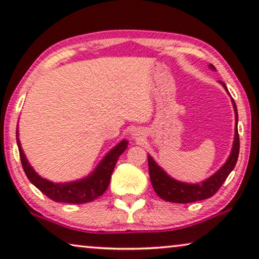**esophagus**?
<instances>
[{
  "instance_id": "esophagus-1",
  "label": "esophagus",
  "mask_w": 259,
  "mask_h": 259,
  "mask_svg": "<svg viewBox=\"0 0 259 259\" xmlns=\"http://www.w3.org/2000/svg\"><path fill=\"white\" fill-rule=\"evenodd\" d=\"M142 135H143V133H141V131H139V130H135L134 133H133V137L135 139H141L142 138Z\"/></svg>"
}]
</instances>
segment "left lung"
<instances>
[{
	"label": "left lung",
	"instance_id": "obj_1",
	"mask_svg": "<svg viewBox=\"0 0 259 259\" xmlns=\"http://www.w3.org/2000/svg\"><path fill=\"white\" fill-rule=\"evenodd\" d=\"M210 69L215 70L214 65L210 64ZM220 84L226 89L228 92L227 86L224 81H220ZM229 93V92H228ZM234 112H235V137H234V144L231 152V155L225 165L213 174L211 178L205 180L202 183L197 184H190L176 181V180L171 179L168 176L165 170L161 167H159L152 157H147V161H149V171H150V179L152 187H153L155 194H157L160 198L167 202L171 203H179V204H187V203H194L197 200H203L206 198H210L217 191L219 190L220 187L223 186L226 179L231 174V171L234 169L236 165L237 158H239L240 152V138H239V131H237V108L235 105V101L232 98Z\"/></svg>",
	"mask_w": 259,
	"mask_h": 259
}]
</instances>
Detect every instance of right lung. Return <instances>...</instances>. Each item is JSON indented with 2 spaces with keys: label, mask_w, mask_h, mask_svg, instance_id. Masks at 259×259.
<instances>
[{
  "label": "right lung",
  "mask_w": 259,
  "mask_h": 259,
  "mask_svg": "<svg viewBox=\"0 0 259 259\" xmlns=\"http://www.w3.org/2000/svg\"><path fill=\"white\" fill-rule=\"evenodd\" d=\"M17 145L19 150V157L22 161L23 169L25 171L27 179L32 184L39 189L44 195H46L49 199L57 203H70V204H84L90 203L97 199L107 190L109 186L112 173L116 165L117 159L128 147V141H122L121 143L110 150L107 155L101 160V162L97 166L91 175L79 181L68 182V183H55L41 178L35 173V170L28 163L27 159L24 154L20 146L17 130Z\"/></svg>",
  "instance_id": "add662e5"
}]
</instances>
